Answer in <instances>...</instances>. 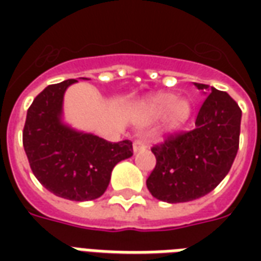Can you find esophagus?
I'll list each match as a JSON object with an SVG mask.
<instances>
[{
  "label": "esophagus",
  "mask_w": 261,
  "mask_h": 261,
  "mask_svg": "<svg viewBox=\"0 0 261 261\" xmlns=\"http://www.w3.org/2000/svg\"><path fill=\"white\" fill-rule=\"evenodd\" d=\"M145 148H147V144L142 141V140H136V141L133 142V149H134V152L142 151V149H145Z\"/></svg>",
  "instance_id": "obj_1"
}]
</instances>
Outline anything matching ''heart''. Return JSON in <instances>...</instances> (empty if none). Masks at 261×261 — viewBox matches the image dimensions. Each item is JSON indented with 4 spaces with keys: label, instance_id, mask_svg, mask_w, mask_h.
<instances>
[{
    "label": "heart",
    "instance_id": "b5f03b06",
    "mask_svg": "<svg viewBox=\"0 0 261 261\" xmlns=\"http://www.w3.org/2000/svg\"><path fill=\"white\" fill-rule=\"evenodd\" d=\"M169 113V128L172 131L179 130L181 125L187 123V120L192 116V105L189 100H177L173 93H161L158 96H153L148 102V112L151 116H162Z\"/></svg>",
    "mask_w": 261,
    "mask_h": 261
}]
</instances>
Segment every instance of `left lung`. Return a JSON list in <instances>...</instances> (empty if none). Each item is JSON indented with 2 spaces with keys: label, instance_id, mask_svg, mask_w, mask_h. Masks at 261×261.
I'll use <instances>...</instances> for the list:
<instances>
[{
  "label": "left lung",
  "instance_id": "obj_1",
  "mask_svg": "<svg viewBox=\"0 0 261 261\" xmlns=\"http://www.w3.org/2000/svg\"><path fill=\"white\" fill-rule=\"evenodd\" d=\"M194 85L207 95L196 128L172 134L151 148L156 165L147 187L161 201H192L213 192L228 175L238 153L241 108L226 92Z\"/></svg>",
  "mask_w": 261,
  "mask_h": 261
}]
</instances>
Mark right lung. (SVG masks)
I'll return each instance as SVG.
<instances>
[{
	"instance_id": "right-lung-1",
	"label": "right lung",
	"mask_w": 261,
	"mask_h": 261,
	"mask_svg": "<svg viewBox=\"0 0 261 261\" xmlns=\"http://www.w3.org/2000/svg\"><path fill=\"white\" fill-rule=\"evenodd\" d=\"M75 82L48 85L35 97L26 114L23 148L33 175L48 192L88 201L106 192L114 166L133 155V142H109L61 121L63 97Z\"/></svg>"
}]
</instances>
